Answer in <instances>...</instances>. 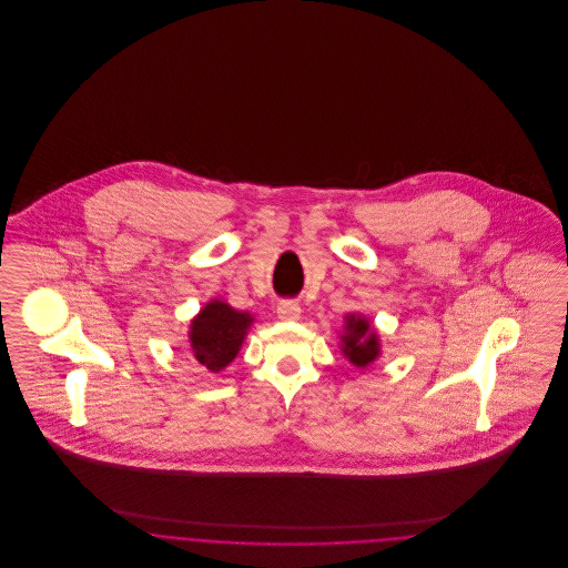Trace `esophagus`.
<instances>
[{
  "mask_svg": "<svg viewBox=\"0 0 568 568\" xmlns=\"http://www.w3.org/2000/svg\"><path fill=\"white\" fill-rule=\"evenodd\" d=\"M300 306H297V302L294 300H283V302H278V306H276V315H278V320H283V322H297L300 320Z\"/></svg>",
  "mask_w": 568,
  "mask_h": 568,
  "instance_id": "obj_1",
  "label": "esophagus"
}]
</instances>
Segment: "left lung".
I'll return each instance as SVG.
<instances>
[{
  "instance_id": "8db88e82",
  "label": "left lung",
  "mask_w": 568,
  "mask_h": 568,
  "mask_svg": "<svg viewBox=\"0 0 568 568\" xmlns=\"http://www.w3.org/2000/svg\"><path fill=\"white\" fill-rule=\"evenodd\" d=\"M341 338V353L357 371H366L381 357V338L377 327L362 313L345 315Z\"/></svg>"
}]
</instances>
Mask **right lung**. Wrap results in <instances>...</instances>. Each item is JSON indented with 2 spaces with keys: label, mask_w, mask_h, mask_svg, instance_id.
Wrapping results in <instances>:
<instances>
[{
  "label": "right lung",
  "mask_w": 568,
  "mask_h": 568,
  "mask_svg": "<svg viewBox=\"0 0 568 568\" xmlns=\"http://www.w3.org/2000/svg\"><path fill=\"white\" fill-rule=\"evenodd\" d=\"M255 317L223 300L206 302L191 320V355L211 373L225 371L241 352Z\"/></svg>",
  "instance_id": "right-lung-1"
}]
</instances>
